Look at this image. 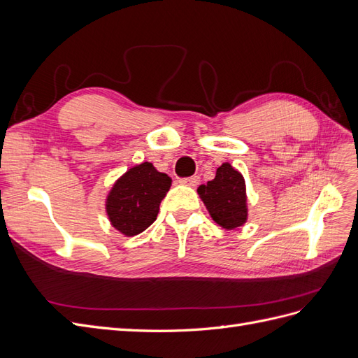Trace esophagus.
<instances>
[{
    "label": "esophagus",
    "mask_w": 358,
    "mask_h": 358,
    "mask_svg": "<svg viewBox=\"0 0 358 358\" xmlns=\"http://www.w3.org/2000/svg\"><path fill=\"white\" fill-rule=\"evenodd\" d=\"M199 180H200L199 176H191V178H183L179 182L182 183V185H185V187H196L197 183H199Z\"/></svg>",
    "instance_id": "34e87169"
}]
</instances>
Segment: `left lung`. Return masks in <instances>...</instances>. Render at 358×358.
<instances>
[{"label": "left lung", "mask_w": 358, "mask_h": 358, "mask_svg": "<svg viewBox=\"0 0 358 358\" xmlns=\"http://www.w3.org/2000/svg\"><path fill=\"white\" fill-rule=\"evenodd\" d=\"M197 192L212 220L222 229L234 230L248 221L245 179L230 162L216 169L215 179L200 185Z\"/></svg>", "instance_id": "left-lung-1"}]
</instances>
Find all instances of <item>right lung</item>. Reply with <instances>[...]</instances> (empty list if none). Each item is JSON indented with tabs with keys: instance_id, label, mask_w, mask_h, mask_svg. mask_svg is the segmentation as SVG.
Returning <instances> with one entry per match:
<instances>
[{
	"instance_id": "right-lung-1",
	"label": "right lung",
	"mask_w": 358,
	"mask_h": 358,
	"mask_svg": "<svg viewBox=\"0 0 358 358\" xmlns=\"http://www.w3.org/2000/svg\"><path fill=\"white\" fill-rule=\"evenodd\" d=\"M171 179L152 162L128 169L106 199V213L115 230L131 237L145 231L157 220L159 203L170 189Z\"/></svg>"
}]
</instances>
